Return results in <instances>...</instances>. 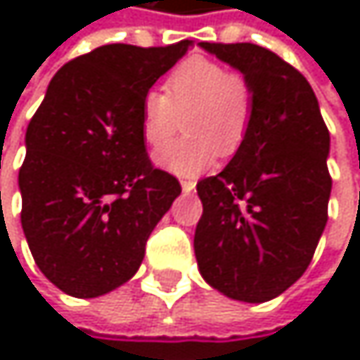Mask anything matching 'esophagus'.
Wrapping results in <instances>:
<instances>
[{
	"label": "esophagus",
	"instance_id": "34e87169",
	"mask_svg": "<svg viewBox=\"0 0 360 360\" xmlns=\"http://www.w3.org/2000/svg\"><path fill=\"white\" fill-rule=\"evenodd\" d=\"M181 187H183V191H193L195 189V181L183 179L181 181Z\"/></svg>",
	"mask_w": 360,
	"mask_h": 360
}]
</instances>
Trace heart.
<instances>
[{
	"instance_id": "obj_1",
	"label": "heart",
	"mask_w": 360,
	"mask_h": 360,
	"mask_svg": "<svg viewBox=\"0 0 360 360\" xmlns=\"http://www.w3.org/2000/svg\"><path fill=\"white\" fill-rule=\"evenodd\" d=\"M162 89L146 91L139 102L141 139L152 150L162 148L183 115L188 135L156 154L158 167L193 177L212 169L219 154L231 158L242 150L254 118V87L244 72L193 56L167 75Z\"/></svg>"
}]
</instances>
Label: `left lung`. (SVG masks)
Listing matches in <instances>:
<instances>
[{
	"label": "left lung",
	"mask_w": 360,
	"mask_h": 360,
	"mask_svg": "<svg viewBox=\"0 0 360 360\" xmlns=\"http://www.w3.org/2000/svg\"><path fill=\"white\" fill-rule=\"evenodd\" d=\"M254 87L242 150L198 181L193 250L202 277L233 300L266 302L296 283L327 223L329 131L309 81L256 43H200Z\"/></svg>",
	"instance_id": "1"
}]
</instances>
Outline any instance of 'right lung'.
<instances>
[{
	"label": "right lung",
	"instance_id": "1",
	"mask_svg": "<svg viewBox=\"0 0 360 360\" xmlns=\"http://www.w3.org/2000/svg\"><path fill=\"white\" fill-rule=\"evenodd\" d=\"M191 45L96 47L56 72L33 114L20 223L37 266L64 294L96 298L129 281L181 193L146 152L139 102Z\"/></svg>",
	"mask_w": 360,
	"mask_h": 360
}]
</instances>
